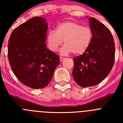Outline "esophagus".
<instances>
[{
  "mask_svg": "<svg viewBox=\"0 0 123 123\" xmlns=\"http://www.w3.org/2000/svg\"><path fill=\"white\" fill-rule=\"evenodd\" d=\"M65 59V58H63V57H60V60L61 62H63V61Z\"/></svg>",
  "mask_w": 123,
  "mask_h": 123,
  "instance_id": "esophagus-1",
  "label": "esophagus"
}]
</instances>
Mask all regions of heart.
<instances>
[{
	"instance_id": "1",
	"label": "heart",
	"mask_w": 123,
	"mask_h": 123,
	"mask_svg": "<svg viewBox=\"0 0 123 123\" xmlns=\"http://www.w3.org/2000/svg\"><path fill=\"white\" fill-rule=\"evenodd\" d=\"M93 38V32L90 27L82 26L73 21L60 23L56 31L50 30L47 34L46 40L49 48L56 52L64 41L65 45L61 49L63 55L73 53L80 55L87 50Z\"/></svg>"
}]
</instances>
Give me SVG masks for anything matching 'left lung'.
<instances>
[{
	"label": "left lung",
	"mask_w": 123,
	"mask_h": 123,
	"mask_svg": "<svg viewBox=\"0 0 123 123\" xmlns=\"http://www.w3.org/2000/svg\"><path fill=\"white\" fill-rule=\"evenodd\" d=\"M93 32L91 45L83 54L73 58V76L83 87L94 86L106 78L115 62V47L108 28L93 17L89 19Z\"/></svg>",
	"instance_id": "1"
}]
</instances>
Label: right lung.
<instances>
[{"label":"right lung","instance_id":"obj_1","mask_svg":"<svg viewBox=\"0 0 123 123\" xmlns=\"http://www.w3.org/2000/svg\"><path fill=\"white\" fill-rule=\"evenodd\" d=\"M45 19L34 17L15 28L8 42V58L13 72L23 84L42 89L51 81L60 57L47 49Z\"/></svg>","mask_w":123,"mask_h":123}]
</instances>
